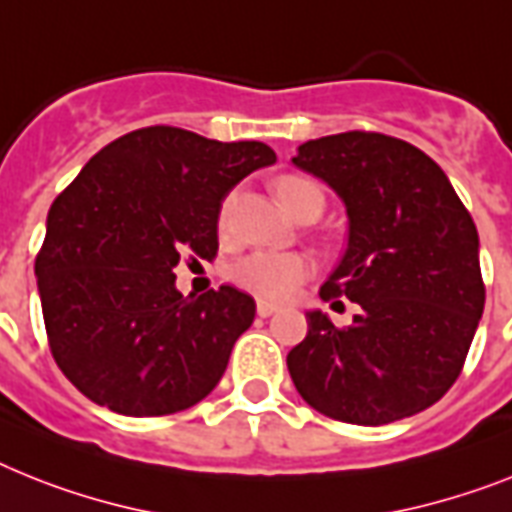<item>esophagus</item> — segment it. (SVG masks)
I'll list each match as a JSON object with an SVG mask.
<instances>
[{
  "label": "esophagus",
  "mask_w": 512,
  "mask_h": 512,
  "mask_svg": "<svg viewBox=\"0 0 512 512\" xmlns=\"http://www.w3.org/2000/svg\"><path fill=\"white\" fill-rule=\"evenodd\" d=\"M277 303H272V301H266V298H259V301H256V311H259V316H272L274 311H277Z\"/></svg>",
  "instance_id": "obj_1"
}]
</instances>
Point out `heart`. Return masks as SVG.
<instances>
[{"mask_svg": "<svg viewBox=\"0 0 512 512\" xmlns=\"http://www.w3.org/2000/svg\"><path fill=\"white\" fill-rule=\"evenodd\" d=\"M274 193L285 206L287 214L301 217L306 211H314L316 217L324 209V190L316 180L306 175H282L274 183ZM235 204V196H227L219 209L217 227L225 235L230 227V209ZM311 272V261L303 253H282V251H256L248 253L238 264L232 266V277L243 287L269 298H285L295 290L298 282H303Z\"/></svg>", "mask_w": 512, "mask_h": 512, "instance_id": "b5f03b06", "label": "heart"}]
</instances>
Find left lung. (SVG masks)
I'll return each instance as SVG.
<instances>
[{"label":"left lung","instance_id":"1","mask_svg":"<svg viewBox=\"0 0 512 512\" xmlns=\"http://www.w3.org/2000/svg\"><path fill=\"white\" fill-rule=\"evenodd\" d=\"M293 164L348 211V248L319 295L361 306L342 329L308 311L306 337L287 353L295 390L345 424L426 411L458 379L484 311L474 219L439 164L392 135H324Z\"/></svg>","mask_w":512,"mask_h":512}]
</instances>
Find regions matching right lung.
Instances as JSON below:
<instances>
[{"label": "right lung", "mask_w": 512, "mask_h": 512, "mask_svg": "<svg viewBox=\"0 0 512 512\" xmlns=\"http://www.w3.org/2000/svg\"><path fill=\"white\" fill-rule=\"evenodd\" d=\"M274 162L266 143L154 125L104 146L54 198L38 295L54 361L88 400L167 416L217 387L256 303L230 285L183 298L175 266L217 256L225 196Z\"/></svg>", "instance_id": "add662e5"}]
</instances>
